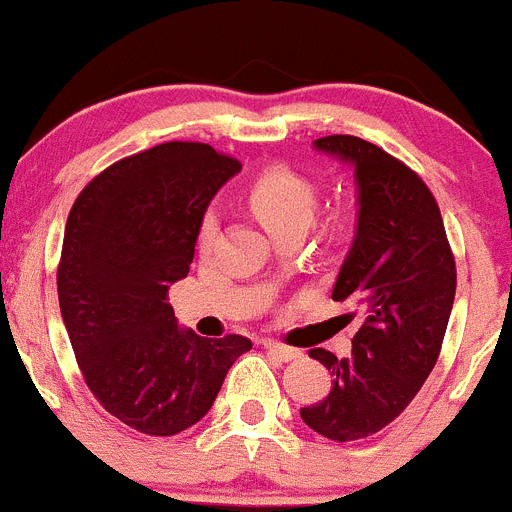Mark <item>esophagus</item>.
Segmentation results:
<instances>
[{
    "label": "esophagus",
    "mask_w": 512,
    "mask_h": 512,
    "mask_svg": "<svg viewBox=\"0 0 512 512\" xmlns=\"http://www.w3.org/2000/svg\"><path fill=\"white\" fill-rule=\"evenodd\" d=\"M261 346L266 348V351L271 353V356L281 358V361H296V358H301V356H303V353L298 351V348L283 346V343H278V341H263Z\"/></svg>",
    "instance_id": "obj_1"
}]
</instances>
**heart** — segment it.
I'll return each instance as SVG.
<instances>
[{
	"instance_id": "b5f03b06",
	"label": "heart",
	"mask_w": 512,
	"mask_h": 512,
	"mask_svg": "<svg viewBox=\"0 0 512 512\" xmlns=\"http://www.w3.org/2000/svg\"><path fill=\"white\" fill-rule=\"evenodd\" d=\"M246 204L271 236L291 229H306L318 209V186L308 176L273 164L261 169L246 186ZM338 226V221H336ZM216 234V224L206 216L199 229V246L206 249Z\"/></svg>"
}]
</instances>
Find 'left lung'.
Listing matches in <instances>:
<instances>
[{"label": "left lung", "mask_w": 512, "mask_h": 512, "mask_svg": "<svg viewBox=\"0 0 512 512\" xmlns=\"http://www.w3.org/2000/svg\"><path fill=\"white\" fill-rule=\"evenodd\" d=\"M313 146L353 166L356 239L331 296L361 303L366 321L348 358L308 351L333 381L323 401L301 408V418L323 438L351 443L396 421L433 371L455 298V258L438 204L416 171L358 136H323Z\"/></svg>", "instance_id": "left-lung-1"}]
</instances>
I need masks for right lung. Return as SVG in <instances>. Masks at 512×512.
Wrapping results in <instances>:
<instances>
[{
    "label": "right lung",
    "instance_id": "obj_1",
    "mask_svg": "<svg viewBox=\"0 0 512 512\" xmlns=\"http://www.w3.org/2000/svg\"><path fill=\"white\" fill-rule=\"evenodd\" d=\"M239 169L209 144L166 141L94 176L69 211L57 271L64 326L96 401L139 433L199 423L251 351L236 333L181 331L169 303L206 206Z\"/></svg>",
    "mask_w": 512,
    "mask_h": 512
}]
</instances>
